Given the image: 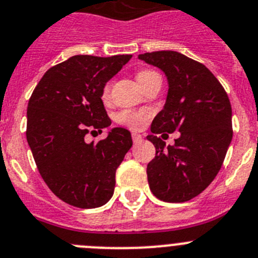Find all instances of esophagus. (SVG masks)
<instances>
[{"label": "esophagus", "instance_id": "1", "mask_svg": "<svg viewBox=\"0 0 258 258\" xmlns=\"http://www.w3.org/2000/svg\"><path fill=\"white\" fill-rule=\"evenodd\" d=\"M132 141H134L135 145H137V144H140L141 141H143V136H141L140 134L134 132V134H132Z\"/></svg>", "mask_w": 258, "mask_h": 258}]
</instances>
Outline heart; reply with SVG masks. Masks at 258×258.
Masks as SVG:
<instances>
[{"label":"heart","instance_id":"obj_1","mask_svg":"<svg viewBox=\"0 0 258 258\" xmlns=\"http://www.w3.org/2000/svg\"><path fill=\"white\" fill-rule=\"evenodd\" d=\"M153 74H155L154 71H140L137 74V81L140 83V85H143L146 80H148L149 76H151ZM110 95V83H107L103 88L102 91V98L103 100L109 99ZM150 117V112L145 109L141 110H134V109H124L122 112H119L117 114V121L118 123L123 124V126L130 127L132 130H139L145 124L146 119Z\"/></svg>","mask_w":258,"mask_h":258}]
</instances>
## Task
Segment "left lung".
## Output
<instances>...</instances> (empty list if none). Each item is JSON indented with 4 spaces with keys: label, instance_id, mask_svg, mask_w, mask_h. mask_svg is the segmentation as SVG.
<instances>
[{
    "label": "left lung",
    "instance_id": "left-lung-1",
    "mask_svg": "<svg viewBox=\"0 0 258 258\" xmlns=\"http://www.w3.org/2000/svg\"><path fill=\"white\" fill-rule=\"evenodd\" d=\"M139 58L162 70L169 85L148 136L156 150L146 169L149 186L162 201L186 202L201 194L223 165L233 137L232 105L213 72L182 53L159 50ZM174 131L181 136L165 148L157 135Z\"/></svg>",
    "mask_w": 258,
    "mask_h": 258
}]
</instances>
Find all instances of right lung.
I'll use <instances>...</instances> for the list:
<instances>
[{"label": "right lung", "mask_w": 258, "mask_h": 258, "mask_svg": "<svg viewBox=\"0 0 258 258\" xmlns=\"http://www.w3.org/2000/svg\"><path fill=\"white\" fill-rule=\"evenodd\" d=\"M131 57H71L50 67L29 99L26 140L35 164L50 191L69 205L99 208L113 196L131 134L115 127L96 144L86 143L85 136L112 123L103 88Z\"/></svg>", "instance_id": "add662e5"}]
</instances>
